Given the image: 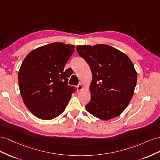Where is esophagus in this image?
<instances>
[{"instance_id": "34e87169", "label": "esophagus", "mask_w": 160, "mask_h": 160, "mask_svg": "<svg viewBox=\"0 0 160 160\" xmlns=\"http://www.w3.org/2000/svg\"><path fill=\"white\" fill-rule=\"evenodd\" d=\"M77 90L78 91H80V90H82L83 89V86H82V84H79L77 86Z\"/></svg>"}]
</instances>
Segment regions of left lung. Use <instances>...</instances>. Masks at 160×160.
Wrapping results in <instances>:
<instances>
[{"mask_svg":"<svg viewBox=\"0 0 160 160\" xmlns=\"http://www.w3.org/2000/svg\"><path fill=\"white\" fill-rule=\"evenodd\" d=\"M76 50L92 74L86 111L104 121L120 115L134 94L138 75L133 62L126 54L108 45H78Z\"/></svg>","mask_w":160,"mask_h":160,"instance_id":"1","label":"left lung"}]
</instances>
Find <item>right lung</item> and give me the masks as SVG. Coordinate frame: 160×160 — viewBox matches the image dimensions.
Listing matches in <instances>:
<instances>
[{
    "mask_svg": "<svg viewBox=\"0 0 160 160\" xmlns=\"http://www.w3.org/2000/svg\"><path fill=\"white\" fill-rule=\"evenodd\" d=\"M75 46L52 43L31 51L24 59L18 75L21 97L35 116L43 120L64 111L76 88L68 84L72 70H64Z\"/></svg>",
    "mask_w": 160,
    "mask_h": 160,
    "instance_id": "1",
    "label": "right lung"
}]
</instances>
